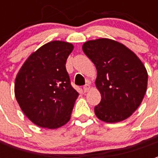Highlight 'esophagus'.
Masks as SVG:
<instances>
[{"mask_svg":"<svg viewBox=\"0 0 158 158\" xmlns=\"http://www.w3.org/2000/svg\"><path fill=\"white\" fill-rule=\"evenodd\" d=\"M89 88H90V86H89V85L87 84V85H85L83 87V89H84V91H85V92H87V91L89 89Z\"/></svg>","mask_w":158,"mask_h":158,"instance_id":"obj_1","label":"esophagus"}]
</instances>
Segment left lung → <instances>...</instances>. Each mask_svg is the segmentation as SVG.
I'll use <instances>...</instances> for the list:
<instances>
[{"label":"left lung","mask_w":158,"mask_h":158,"mask_svg":"<svg viewBox=\"0 0 158 158\" xmlns=\"http://www.w3.org/2000/svg\"><path fill=\"white\" fill-rule=\"evenodd\" d=\"M97 70L96 88L102 100L95 106L96 117L106 123L128 118L142 102L148 74L137 56L113 40H89L82 46Z\"/></svg>","instance_id":"left-lung-1"}]
</instances>
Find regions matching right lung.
<instances>
[{
  "instance_id": "1",
  "label": "right lung",
  "mask_w": 158,
  "mask_h": 158,
  "mask_svg": "<svg viewBox=\"0 0 158 158\" xmlns=\"http://www.w3.org/2000/svg\"><path fill=\"white\" fill-rule=\"evenodd\" d=\"M73 49L69 42H49L29 56L17 74V102L26 117L41 128L57 129L70 120L79 96L65 66Z\"/></svg>"
}]
</instances>
